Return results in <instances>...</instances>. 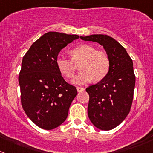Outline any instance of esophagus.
Masks as SVG:
<instances>
[{
  "label": "esophagus",
  "mask_w": 153,
  "mask_h": 153,
  "mask_svg": "<svg viewBox=\"0 0 153 153\" xmlns=\"http://www.w3.org/2000/svg\"><path fill=\"white\" fill-rule=\"evenodd\" d=\"M76 89H77L78 92H81V91H85V88H82V87H77V88H76Z\"/></svg>",
  "instance_id": "esophagus-1"
}]
</instances>
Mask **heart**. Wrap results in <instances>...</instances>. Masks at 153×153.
Returning <instances> with one entry per match:
<instances>
[{"instance_id": "heart-1", "label": "heart", "mask_w": 153, "mask_h": 153, "mask_svg": "<svg viewBox=\"0 0 153 153\" xmlns=\"http://www.w3.org/2000/svg\"><path fill=\"white\" fill-rule=\"evenodd\" d=\"M72 60L60 54L56 58V66L62 76L71 78L75 71V65H79V73L73 79L76 85H82L93 79L95 82L102 80L108 74L110 60L108 55L103 51L97 50L88 44H82L71 51Z\"/></svg>"}]
</instances>
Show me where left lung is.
I'll use <instances>...</instances> for the list:
<instances>
[{
	"label": "left lung",
	"instance_id": "obj_1",
	"mask_svg": "<svg viewBox=\"0 0 153 153\" xmlns=\"http://www.w3.org/2000/svg\"><path fill=\"white\" fill-rule=\"evenodd\" d=\"M103 46L110 60L108 74L86 88L89 94L88 116L97 128L109 131L119 126L131 110L135 86L133 62L126 49L113 37L104 34L80 37Z\"/></svg>",
	"mask_w": 153,
	"mask_h": 153
}]
</instances>
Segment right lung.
Returning a JSON list of instances; mask_svg holds the SVG:
<instances>
[{
    "mask_svg": "<svg viewBox=\"0 0 153 153\" xmlns=\"http://www.w3.org/2000/svg\"><path fill=\"white\" fill-rule=\"evenodd\" d=\"M76 34L50 31L29 48L23 57L19 83L26 115L38 127L52 130L66 120L69 107L77 94L56 66V58L64 47L79 38Z\"/></svg>",
    "mask_w": 153,
    "mask_h": 153,
    "instance_id": "1",
    "label": "right lung"
}]
</instances>
